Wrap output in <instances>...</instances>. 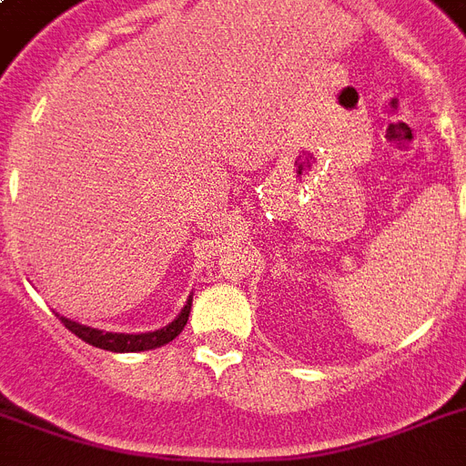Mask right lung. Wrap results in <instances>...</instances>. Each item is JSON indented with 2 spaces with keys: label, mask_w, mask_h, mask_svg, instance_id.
<instances>
[{
  "label": "right lung",
  "mask_w": 466,
  "mask_h": 466,
  "mask_svg": "<svg viewBox=\"0 0 466 466\" xmlns=\"http://www.w3.org/2000/svg\"><path fill=\"white\" fill-rule=\"evenodd\" d=\"M190 305H193V295H188L186 305H183L181 314L168 321L167 326H161L157 331H145V333H116V331H101V329H94V326L79 324V321H72L67 317H60V321L67 326L69 331L79 336L82 340H86L89 346L104 348V350H113V353H140V350H152V348H159L168 340H174L178 333L183 331V326L188 321Z\"/></svg>",
  "instance_id": "obj_1"
}]
</instances>
